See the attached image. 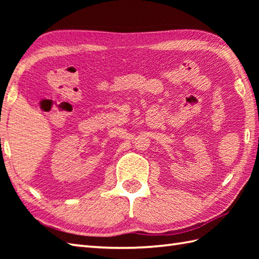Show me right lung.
<instances>
[{
  "mask_svg": "<svg viewBox=\"0 0 259 259\" xmlns=\"http://www.w3.org/2000/svg\"><path fill=\"white\" fill-rule=\"evenodd\" d=\"M0 141H1V139H0ZM0 145H1V142H0Z\"/></svg>",
  "mask_w": 259,
  "mask_h": 259,
  "instance_id": "right-lung-1",
  "label": "right lung"
}]
</instances>
